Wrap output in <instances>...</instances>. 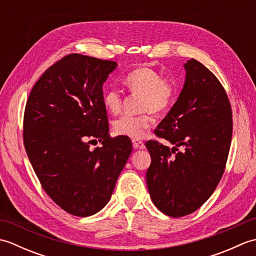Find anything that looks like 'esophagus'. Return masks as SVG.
I'll return each mask as SVG.
<instances>
[{
  "instance_id": "obj_1",
  "label": "esophagus",
  "mask_w": 256,
  "mask_h": 256,
  "mask_svg": "<svg viewBox=\"0 0 256 256\" xmlns=\"http://www.w3.org/2000/svg\"><path fill=\"white\" fill-rule=\"evenodd\" d=\"M132 143H133V148L135 150H143V148H145V145H144V143L142 142V140H133Z\"/></svg>"
}]
</instances>
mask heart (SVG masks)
<instances>
[{
    "label": "heart",
    "mask_w": 256,
    "mask_h": 256,
    "mask_svg": "<svg viewBox=\"0 0 256 256\" xmlns=\"http://www.w3.org/2000/svg\"><path fill=\"white\" fill-rule=\"evenodd\" d=\"M123 82L132 94H142L140 108L145 111L138 116L124 114L113 122V131L118 135L140 138L153 124L152 111H166L175 101L178 81L172 76H162L152 67L133 69L124 77ZM103 106L108 113L116 114L122 108V92L116 88H108L103 94Z\"/></svg>",
    "instance_id": "b5f03b06"
}]
</instances>
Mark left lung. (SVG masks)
I'll list each match as a JSON object with an SVG mask.
<instances>
[{"label": "left lung", "mask_w": 256, "mask_h": 256, "mask_svg": "<svg viewBox=\"0 0 256 256\" xmlns=\"http://www.w3.org/2000/svg\"><path fill=\"white\" fill-rule=\"evenodd\" d=\"M184 69L182 94L155 130L175 148L146 142L152 201L172 218L192 214L214 194L226 170L233 128L229 98L218 78L196 59Z\"/></svg>", "instance_id": "left-lung-1"}]
</instances>
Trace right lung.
<instances>
[{
  "label": "right lung",
  "mask_w": 256,
  "mask_h": 256,
  "mask_svg": "<svg viewBox=\"0 0 256 256\" xmlns=\"http://www.w3.org/2000/svg\"><path fill=\"white\" fill-rule=\"evenodd\" d=\"M116 64L70 54L42 74L26 102L23 140L30 164L54 202L77 216L108 202L132 153L131 140L108 134L102 101ZM96 139L102 146L91 149Z\"/></svg>",
  "instance_id": "obj_1"
}]
</instances>
